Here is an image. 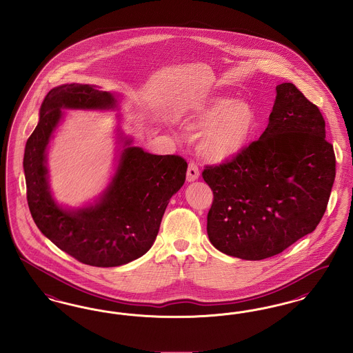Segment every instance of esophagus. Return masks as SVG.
Segmentation results:
<instances>
[{
  "mask_svg": "<svg viewBox=\"0 0 353 353\" xmlns=\"http://www.w3.org/2000/svg\"><path fill=\"white\" fill-rule=\"evenodd\" d=\"M199 178V168L196 163L191 162L187 169V182H195Z\"/></svg>",
  "mask_w": 353,
  "mask_h": 353,
  "instance_id": "esophagus-1",
  "label": "esophagus"
}]
</instances>
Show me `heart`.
Returning a JSON list of instances; mask_svg holds the SVG:
<instances>
[{
	"label": "heart",
	"instance_id": "heart-1",
	"mask_svg": "<svg viewBox=\"0 0 353 353\" xmlns=\"http://www.w3.org/2000/svg\"><path fill=\"white\" fill-rule=\"evenodd\" d=\"M184 130L201 134L199 153L212 165L237 159L254 141L260 128L259 112L248 100L210 96L184 114Z\"/></svg>",
	"mask_w": 353,
	"mask_h": 353
}]
</instances>
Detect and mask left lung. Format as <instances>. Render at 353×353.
Segmentation results:
<instances>
[{
    "label": "left lung",
    "instance_id": "1",
    "mask_svg": "<svg viewBox=\"0 0 353 353\" xmlns=\"http://www.w3.org/2000/svg\"><path fill=\"white\" fill-rule=\"evenodd\" d=\"M276 91L260 139L237 159L203 171L214 192L210 241L241 260L276 256L315 230L335 181V154L319 108L292 83Z\"/></svg>",
    "mask_w": 353,
    "mask_h": 353
}]
</instances>
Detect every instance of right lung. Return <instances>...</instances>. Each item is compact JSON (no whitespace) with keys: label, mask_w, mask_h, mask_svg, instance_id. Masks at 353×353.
Listing matches in <instances>:
<instances>
[{"label":"right lung","mask_w":353,"mask_h":353,"mask_svg":"<svg viewBox=\"0 0 353 353\" xmlns=\"http://www.w3.org/2000/svg\"><path fill=\"white\" fill-rule=\"evenodd\" d=\"M121 93L90 84H61L47 93L39 121L25 148L23 171L34 223L47 239L77 261L114 268L137 260L154 244L166 207L185 181L187 162L133 145L117 113V154L107 187L80 207L54 198L47 154L65 110H119Z\"/></svg>","instance_id":"obj_1"}]
</instances>
